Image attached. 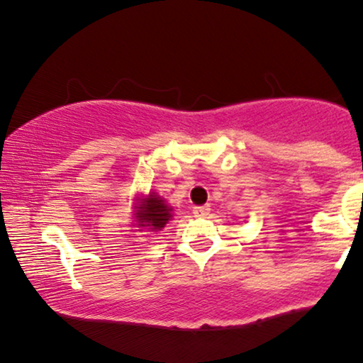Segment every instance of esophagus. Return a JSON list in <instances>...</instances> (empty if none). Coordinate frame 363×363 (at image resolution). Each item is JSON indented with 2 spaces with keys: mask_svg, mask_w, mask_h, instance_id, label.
<instances>
[{
  "mask_svg": "<svg viewBox=\"0 0 363 363\" xmlns=\"http://www.w3.org/2000/svg\"><path fill=\"white\" fill-rule=\"evenodd\" d=\"M194 216H206L208 213H210V206L205 205V206H194L193 210Z\"/></svg>",
  "mask_w": 363,
  "mask_h": 363,
  "instance_id": "esophagus-1",
  "label": "esophagus"
}]
</instances>
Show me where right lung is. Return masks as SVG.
Segmentation results:
<instances>
[{"instance_id": "obj_1", "label": "right lung", "mask_w": 363, "mask_h": 363, "mask_svg": "<svg viewBox=\"0 0 363 363\" xmlns=\"http://www.w3.org/2000/svg\"><path fill=\"white\" fill-rule=\"evenodd\" d=\"M170 216H172L170 215V208L157 194H150L141 203V206H138V213H136L140 227H148L152 232L162 230V227H165Z\"/></svg>"}]
</instances>
